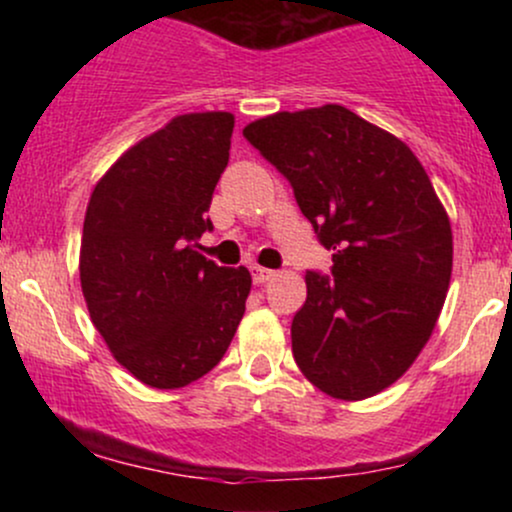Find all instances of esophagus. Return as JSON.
Listing matches in <instances>:
<instances>
[{"label": "esophagus", "mask_w": 512, "mask_h": 512, "mask_svg": "<svg viewBox=\"0 0 512 512\" xmlns=\"http://www.w3.org/2000/svg\"><path fill=\"white\" fill-rule=\"evenodd\" d=\"M272 276H276V272L274 269H267V267H252V281H255V284H267L269 279H272Z\"/></svg>", "instance_id": "esophagus-1"}]
</instances>
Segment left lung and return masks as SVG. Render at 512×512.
Here are the masks:
<instances>
[{"mask_svg": "<svg viewBox=\"0 0 512 512\" xmlns=\"http://www.w3.org/2000/svg\"><path fill=\"white\" fill-rule=\"evenodd\" d=\"M245 139L291 182L332 250V276L305 274L293 358L317 390L368 399L421 354L452 274V228L419 158L344 105L274 113Z\"/></svg>", "mask_w": 512, "mask_h": 512, "instance_id": "obj_1", "label": "left lung"}]
</instances>
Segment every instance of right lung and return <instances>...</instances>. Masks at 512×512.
<instances>
[{"label": "right lung", "mask_w": 512, "mask_h": 512, "mask_svg": "<svg viewBox=\"0 0 512 512\" xmlns=\"http://www.w3.org/2000/svg\"><path fill=\"white\" fill-rule=\"evenodd\" d=\"M236 117L178 115L122 154L93 187L79 276L88 315L139 383L178 390L226 354L252 276L199 252L228 166Z\"/></svg>", "instance_id": "right-lung-1"}]
</instances>
